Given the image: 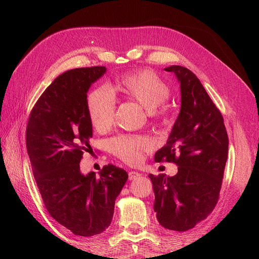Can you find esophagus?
I'll return each mask as SVG.
<instances>
[{"label":"esophagus","mask_w":259,"mask_h":259,"mask_svg":"<svg viewBox=\"0 0 259 259\" xmlns=\"http://www.w3.org/2000/svg\"><path fill=\"white\" fill-rule=\"evenodd\" d=\"M140 176H142V174L138 173V171H130V173H128V179L130 180H134V179H136Z\"/></svg>","instance_id":"1"}]
</instances>
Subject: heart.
<instances>
[{"label":"heart","mask_w":259,"mask_h":259,"mask_svg":"<svg viewBox=\"0 0 259 259\" xmlns=\"http://www.w3.org/2000/svg\"><path fill=\"white\" fill-rule=\"evenodd\" d=\"M116 90L124 96L135 100L146 110L154 113L155 109L166 103L170 95L168 85L151 70H140L123 75L115 83ZM88 108L93 126L104 132L111 127L115 109V98L108 89L93 91L88 98ZM150 139L145 136L121 135L110 142V151L130 164H136L143 154L151 149Z\"/></svg>","instance_id":"heart-1"}]
</instances>
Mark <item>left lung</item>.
Masks as SVG:
<instances>
[{
  "instance_id": "1",
  "label": "left lung",
  "mask_w": 259,
  "mask_h": 259,
  "mask_svg": "<svg viewBox=\"0 0 259 259\" xmlns=\"http://www.w3.org/2000/svg\"><path fill=\"white\" fill-rule=\"evenodd\" d=\"M180 84L182 106L166 145L155 162H174L175 176L150 177L153 209L165 229L187 231L214 209L222 188L229 139L224 119L192 71L182 66L164 69Z\"/></svg>"
}]
</instances>
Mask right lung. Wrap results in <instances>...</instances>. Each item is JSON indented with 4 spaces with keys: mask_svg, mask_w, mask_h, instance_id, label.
Segmentation results:
<instances>
[{
    "mask_svg": "<svg viewBox=\"0 0 259 259\" xmlns=\"http://www.w3.org/2000/svg\"><path fill=\"white\" fill-rule=\"evenodd\" d=\"M106 67L77 68L54 80L38 98L27 125V151L50 215L75 236L93 237L110 226L117 195L128 178L112 164L82 174L93 126L88 92Z\"/></svg>",
    "mask_w": 259,
    "mask_h": 259,
    "instance_id": "obj_1",
    "label": "right lung"
}]
</instances>
